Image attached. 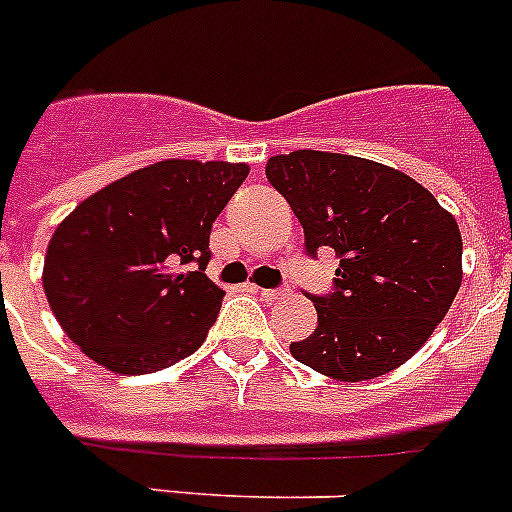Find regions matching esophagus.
Instances as JSON below:
<instances>
[{
	"label": "esophagus",
	"instance_id": "34e87169",
	"mask_svg": "<svg viewBox=\"0 0 512 512\" xmlns=\"http://www.w3.org/2000/svg\"><path fill=\"white\" fill-rule=\"evenodd\" d=\"M287 295L285 287H274V290H261V298L266 300V303H274V300H282Z\"/></svg>",
	"mask_w": 512,
	"mask_h": 512
}]
</instances>
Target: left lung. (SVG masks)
Returning a JSON list of instances; mask_svg holds the SVG:
<instances>
[{
    "instance_id": "1",
    "label": "left lung",
    "mask_w": 512,
    "mask_h": 512,
    "mask_svg": "<svg viewBox=\"0 0 512 512\" xmlns=\"http://www.w3.org/2000/svg\"><path fill=\"white\" fill-rule=\"evenodd\" d=\"M266 178L303 225L305 253L334 248V290L310 295L316 331L292 357L339 381H370L430 339L461 287V233L438 199L365 157L298 150Z\"/></svg>"
}]
</instances>
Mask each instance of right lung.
I'll return each mask as SVG.
<instances>
[{"instance_id":"1","label":"right lung","mask_w":512,"mask_h":512,"mask_svg":"<svg viewBox=\"0 0 512 512\" xmlns=\"http://www.w3.org/2000/svg\"><path fill=\"white\" fill-rule=\"evenodd\" d=\"M246 176L243 163L163 160L100 189L56 227L43 290L90 360L144 375L202 347L225 298L204 274L209 233Z\"/></svg>"}]
</instances>
